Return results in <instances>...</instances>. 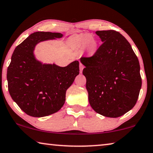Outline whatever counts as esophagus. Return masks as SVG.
<instances>
[{
	"mask_svg": "<svg viewBox=\"0 0 153 153\" xmlns=\"http://www.w3.org/2000/svg\"><path fill=\"white\" fill-rule=\"evenodd\" d=\"M84 66L82 63H79V71H80V73L82 72V70L84 69Z\"/></svg>",
	"mask_w": 153,
	"mask_h": 153,
	"instance_id": "obj_1",
	"label": "esophagus"
}]
</instances>
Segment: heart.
I'll use <instances>...</instances> for the list:
<instances>
[{
  "label": "heart",
  "instance_id": "obj_1",
  "mask_svg": "<svg viewBox=\"0 0 153 153\" xmlns=\"http://www.w3.org/2000/svg\"><path fill=\"white\" fill-rule=\"evenodd\" d=\"M69 45L74 48H81L89 54H94L98 49V42L93 35L75 34L68 39Z\"/></svg>",
  "mask_w": 153,
  "mask_h": 153
}]
</instances>
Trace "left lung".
<instances>
[{"instance_id":"1","label":"left lung","mask_w":153,"mask_h":153,"mask_svg":"<svg viewBox=\"0 0 153 153\" xmlns=\"http://www.w3.org/2000/svg\"><path fill=\"white\" fill-rule=\"evenodd\" d=\"M103 42L93 56L82 57L86 87L92 108L110 118L134 107L142 87L140 67L131 45L120 33L97 30Z\"/></svg>"}]
</instances>
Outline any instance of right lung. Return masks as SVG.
<instances>
[{
    "label": "right lung",
    "mask_w": 153,
    "mask_h": 153,
    "mask_svg": "<svg viewBox=\"0 0 153 153\" xmlns=\"http://www.w3.org/2000/svg\"><path fill=\"white\" fill-rule=\"evenodd\" d=\"M63 37L60 33L35 32L14 50L7 69L8 90L11 98L26 114L43 117L63 106L67 90L79 74V62L62 67L43 63L34 51L39 43Z\"/></svg>",
    "instance_id": "add662e5"
}]
</instances>
